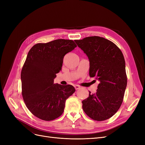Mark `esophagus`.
Masks as SVG:
<instances>
[{
  "label": "esophagus",
  "mask_w": 145,
  "mask_h": 145,
  "mask_svg": "<svg viewBox=\"0 0 145 145\" xmlns=\"http://www.w3.org/2000/svg\"><path fill=\"white\" fill-rule=\"evenodd\" d=\"M74 87H75V89H76V90L79 89L80 88V86L79 85H74Z\"/></svg>",
  "instance_id": "obj_1"
}]
</instances>
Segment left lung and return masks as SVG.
Instances as JSON below:
<instances>
[{"mask_svg":"<svg viewBox=\"0 0 145 145\" xmlns=\"http://www.w3.org/2000/svg\"><path fill=\"white\" fill-rule=\"evenodd\" d=\"M89 61V76L100 82L95 94L83 100V111L92 119L107 120L120 108L127 85L125 61L111 41L99 36L76 40Z\"/></svg>","mask_w":145,"mask_h":145,"instance_id":"left-lung-1","label":"left lung"}]
</instances>
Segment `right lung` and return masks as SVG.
I'll use <instances>...</instances> for the list:
<instances>
[{
	"label": "right lung",
	"mask_w": 145,
	"mask_h": 145,
	"mask_svg": "<svg viewBox=\"0 0 145 145\" xmlns=\"http://www.w3.org/2000/svg\"><path fill=\"white\" fill-rule=\"evenodd\" d=\"M76 47L73 40L57 39L37 43L28 52L21 72L22 96L29 111L40 119L51 121L60 117L66 100L76 91L72 85L54 83L65 55Z\"/></svg>",
	"instance_id": "add662e5"
}]
</instances>
